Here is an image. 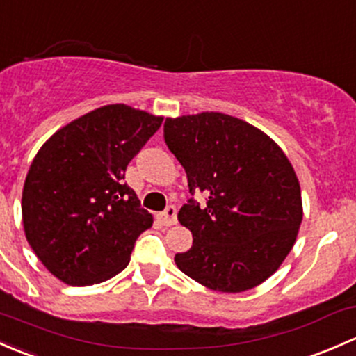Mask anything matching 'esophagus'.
Instances as JSON below:
<instances>
[{
    "label": "esophagus",
    "instance_id": "34e87169",
    "mask_svg": "<svg viewBox=\"0 0 356 356\" xmlns=\"http://www.w3.org/2000/svg\"><path fill=\"white\" fill-rule=\"evenodd\" d=\"M159 220L163 227L175 225V222H177V209H175V207H168L165 211L160 213Z\"/></svg>",
    "mask_w": 356,
    "mask_h": 356
}]
</instances>
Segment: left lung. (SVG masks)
<instances>
[{"mask_svg": "<svg viewBox=\"0 0 356 356\" xmlns=\"http://www.w3.org/2000/svg\"><path fill=\"white\" fill-rule=\"evenodd\" d=\"M163 140L188 174L191 197L177 218L193 247L175 264L211 290L238 293L285 261L302 223L300 184L283 149L263 131L222 112L165 119Z\"/></svg>", "mask_w": 356, "mask_h": 356, "instance_id": "1", "label": "left lung"}]
</instances>
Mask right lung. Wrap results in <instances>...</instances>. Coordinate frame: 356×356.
<instances>
[{
  "instance_id": "1",
  "label": "right lung",
  "mask_w": 356,
  "mask_h": 356,
  "mask_svg": "<svg viewBox=\"0 0 356 356\" xmlns=\"http://www.w3.org/2000/svg\"><path fill=\"white\" fill-rule=\"evenodd\" d=\"M162 121L112 104L74 119L39 149L25 179L22 216L30 247L56 278L85 286L128 266L153 216L124 172Z\"/></svg>"
}]
</instances>
